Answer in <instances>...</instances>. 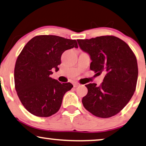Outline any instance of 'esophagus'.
<instances>
[{
  "label": "esophagus",
  "mask_w": 146,
  "mask_h": 146,
  "mask_svg": "<svg viewBox=\"0 0 146 146\" xmlns=\"http://www.w3.org/2000/svg\"><path fill=\"white\" fill-rule=\"evenodd\" d=\"M79 86H80V84L78 83H75L73 84V87H79Z\"/></svg>",
  "instance_id": "34e87169"
}]
</instances>
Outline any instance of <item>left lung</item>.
<instances>
[{
    "label": "left lung",
    "mask_w": 146,
    "mask_h": 146,
    "mask_svg": "<svg viewBox=\"0 0 146 146\" xmlns=\"http://www.w3.org/2000/svg\"><path fill=\"white\" fill-rule=\"evenodd\" d=\"M80 48L89 55L91 70L106 73L101 85H86L87 94L82 99L86 110L100 118H109L121 111L136 87L137 59L128 45L117 37L105 36L78 40Z\"/></svg>",
    "instance_id": "8db88e82"
}]
</instances>
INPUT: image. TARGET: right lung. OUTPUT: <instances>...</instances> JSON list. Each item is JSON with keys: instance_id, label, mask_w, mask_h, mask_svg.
<instances>
[{"instance_id": "1", "label": "right lung", "mask_w": 146, "mask_h": 146, "mask_svg": "<svg viewBox=\"0 0 146 146\" xmlns=\"http://www.w3.org/2000/svg\"><path fill=\"white\" fill-rule=\"evenodd\" d=\"M77 48L75 40L53 35L37 36L18 55L14 68L15 89L26 110L36 116L49 117L58 111L64 94L73 86L61 83L51 75L58 71L65 50Z\"/></svg>"}]
</instances>
